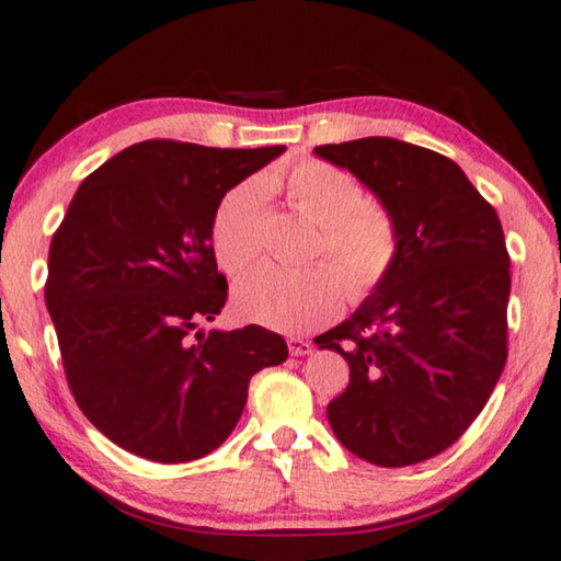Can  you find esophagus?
<instances>
[{
    "label": "esophagus",
    "mask_w": 561,
    "mask_h": 561,
    "mask_svg": "<svg viewBox=\"0 0 561 561\" xmlns=\"http://www.w3.org/2000/svg\"><path fill=\"white\" fill-rule=\"evenodd\" d=\"M287 345H289V353L291 355H309L313 351L311 341H304V339H297V335H291V339H287Z\"/></svg>",
    "instance_id": "34e87169"
}]
</instances>
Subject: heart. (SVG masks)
Wrapping results in <instances>:
<instances>
[{
	"mask_svg": "<svg viewBox=\"0 0 561 561\" xmlns=\"http://www.w3.org/2000/svg\"><path fill=\"white\" fill-rule=\"evenodd\" d=\"M284 193L289 206L319 226L316 254L331 264L287 270L260 264L238 282L232 301L245 321L301 333L331 321L345 297L358 301L378 287L397 254L394 222L382 206L365 201L360 183L325 161H301L287 174H264L230 188L210 226L216 260L228 274L250 267L262 248L264 193ZM342 282L337 284L334 277Z\"/></svg>",
	"mask_w": 561,
	"mask_h": 561,
	"instance_id": "obj_1",
	"label": "heart"
}]
</instances>
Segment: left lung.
Instances as JSON below:
<instances>
[{
	"label": "left lung",
	"instance_id": "8db88e82",
	"mask_svg": "<svg viewBox=\"0 0 561 561\" xmlns=\"http://www.w3.org/2000/svg\"><path fill=\"white\" fill-rule=\"evenodd\" d=\"M390 213L397 254L351 319L321 333L351 382L329 404L339 442L375 466L426 461L461 436L507 358L503 226L456 161L392 137L313 149Z\"/></svg>",
	"mask_w": 561,
	"mask_h": 561
}]
</instances>
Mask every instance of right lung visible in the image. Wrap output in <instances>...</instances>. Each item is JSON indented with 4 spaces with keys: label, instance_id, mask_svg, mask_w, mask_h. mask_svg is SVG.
I'll return each mask as SVG.
<instances>
[{
    "label": "right lung",
    "instance_id": "add662e5",
    "mask_svg": "<svg viewBox=\"0 0 561 561\" xmlns=\"http://www.w3.org/2000/svg\"><path fill=\"white\" fill-rule=\"evenodd\" d=\"M282 151L147 139L70 201L46 307L78 407L125 451L159 463L210 454L236 430L252 375L287 360L282 335L254 323L192 335L228 299L210 242L218 203Z\"/></svg>",
    "mask_w": 561,
    "mask_h": 561
}]
</instances>
